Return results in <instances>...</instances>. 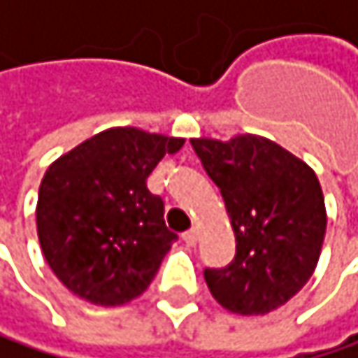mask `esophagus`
<instances>
[{
  "label": "esophagus",
  "mask_w": 358,
  "mask_h": 358,
  "mask_svg": "<svg viewBox=\"0 0 358 358\" xmlns=\"http://www.w3.org/2000/svg\"><path fill=\"white\" fill-rule=\"evenodd\" d=\"M182 241H185L187 245L195 247V245H197V229H189V231H185V234H182Z\"/></svg>",
  "instance_id": "esophagus-1"
}]
</instances>
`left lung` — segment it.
I'll list each match as a JSON object with an SVG mask.
<instances>
[{
  "label": "left lung",
  "instance_id": "left-lung-1",
  "mask_svg": "<svg viewBox=\"0 0 358 358\" xmlns=\"http://www.w3.org/2000/svg\"><path fill=\"white\" fill-rule=\"evenodd\" d=\"M219 187L236 236L227 268L203 271L215 301L231 313L266 315L285 305L318 266L327 206L315 171L259 135L191 139Z\"/></svg>",
  "mask_w": 358,
  "mask_h": 358
}]
</instances>
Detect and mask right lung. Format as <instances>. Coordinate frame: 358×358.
Masks as SVG:
<instances>
[{
	"instance_id": "right-lung-1",
	"label": "right lung",
	"mask_w": 358,
	"mask_h": 358,
	"mask_svg": "<svg viewBox=\"0 0 358 358\" xmlns=\"http://www.w3.org/2000/svg\"><path fill=\"white\" fill-rule=\"evenodd\" d=\"M182 145V137L113 127L49 165L38 189V241L75 296L117 307L148 290L176 234L145 180Z\"/></svg>"
}]
</instances>
